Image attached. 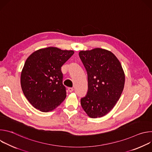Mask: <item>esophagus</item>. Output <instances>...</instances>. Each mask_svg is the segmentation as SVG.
<instances>
[{"label": "esophagus", "mask_w": 152, "mask_h": 152, "mask_svg": "<svg viewBox=\"0 0 152 152\" xmlns=\"http://www.w3.org/2000/svg\"><path fill=\"white\" fill-rule=\"evenodd\" d=\"M68 90H69V91L70 93H72V92L73 91V88H68Z\"/></svg>", "instance_id": "obj_1"}]
</instances>
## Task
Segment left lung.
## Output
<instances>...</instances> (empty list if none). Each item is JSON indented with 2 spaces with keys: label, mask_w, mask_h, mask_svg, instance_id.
<instances>
[{
  "label": "left lung",
  "mask_w": 152,
  "mask_h": 152,
  "mask_svg": "<svg viewBox=\"0 0 152 152\" xmlns=\"http://www.w3.org/2000/svg\"><path fill=\"white\" fill-rule=\"evenodd\" d=\"M88 75V92L80 100L90 117H103L110 112L123 92L125 75L119 60L111 52L100 48L79 53Z\"/></svg>",
  "instance_id": "obj_1"
}]
</instances>
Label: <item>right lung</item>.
<instances>
[{"mask_svg":"<svg viewBox=\"0 0 152 152\" xmlns=\"http://www.w3.org/2000/svg\"><path fill=\"white\" fill-rule=\"evenodd\" d=\"M73 54V50L49 47L36 50L27 58L21 73V86L37 110L52 111L66 99L61 67Z\"/></svg>","mask_w":152,"mask_h":152,"instance_id":"right-lung-1","label":"right lung"}]
</instances>
